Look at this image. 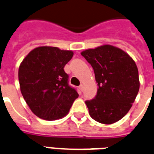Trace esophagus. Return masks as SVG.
I'll use <instances>...</instances> for the list:
<instances>
[{"label": "esophagus", "mask_w": 154, "mask_h": 154, "mask_svg": "<svg viewBox=\"0 0 154 154\" xmlns=\"http://www.w3.org/2000/svg\"><path fill=\"white\" fill-rule=\"evenodd\" d=\"M79 89L81 90V91H84V86H83V85H81V86L79 87Z\"/></svg>", "instance_id": "1"}]
</instances>
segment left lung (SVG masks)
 I'll list each match as a JSON object with an SVG mask.
<instances>
[{
  "instance_id": "left-lung-1",
  "label": "left lung",
  "mask_w": 154,
  "mask_h": 154,
  "mask_svg": "<svg viewBox=\"0 0 154 154\" xmlns=\"http://www.w3.org/2000/svg\"><path fill=\"white\" fill-rule=\"evenodd\" d=\"M81 55L91 65L97 83V95L85 101L94 120L112 124L128 113L140 89L138 68L121 49L104 45Z\"/></svg>"
}]
</instances>
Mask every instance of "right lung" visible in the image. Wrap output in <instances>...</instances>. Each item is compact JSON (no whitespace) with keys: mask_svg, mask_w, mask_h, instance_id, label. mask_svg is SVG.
<instances>
[{"mask_svg":"<svg viewBox=\"0 0 154 154\" xmlns=\"http://www.w3.org/2000/svg\"><path fill=\"white\" fill-rule=\"evenodd\" d=\"M71 50L40 46L25 57L18 69L24 99L40 119L53 121L67 115L79 94L69 86L64 66L72 59Z\"/></svg>","mask_w":154,"mask_h":154,"instance_id":"right-lung-1","label":"right lung"}]
</instances>
